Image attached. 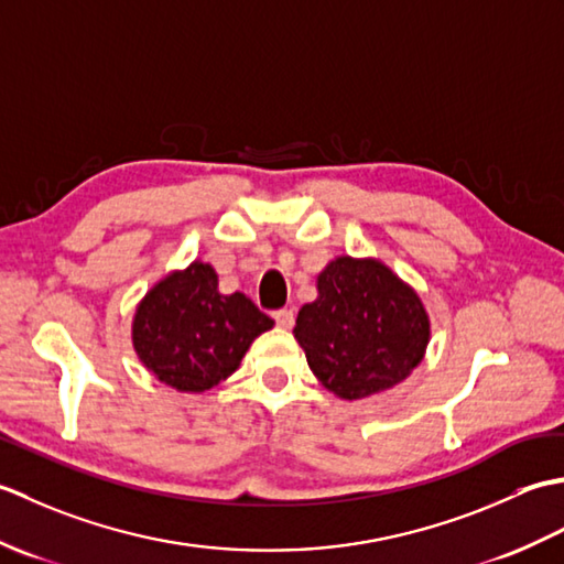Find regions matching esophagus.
Wrapping results in <instances>:
<instances>
[{
	"mask_svg": "<svg viewBox=\"0 0 564 564\" xmlns=\"http://www.w3.org/2000/svg\"><path fill=\"white\" fill-rule=\"evenodd\" d=\"M273 319H275V325H279V327L289 329V327H293V322H295V313H293V310H289V307H283V310H275V313H273Z\"/></svg>",
	"mask_w": 564,
	"mask_h": 564,
	"instance_id": "esophagus-1",
	"label": "esophagus"
}]
</instances>
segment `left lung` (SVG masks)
<instances>
[{
	"instance_id": "1",
	"label": "left lung",
	"mask_w": 564,
	"mask_h": 564,
	"mask_svg": "<svg viewBox=\"0 0 564 564\" xmlns=\"http://www.w3.org/2000/svg\"><path fill=\"white\" fill-rule=\"evenodd\" d=\"M317 301L297 313L293 334L327 390L364 400L398 386L422 361L426 310L380 261L339 257L317 275Z\"/></svg>"
}]
</instances>
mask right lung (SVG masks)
Segmentation results:
<instances>
[{
	"mask_svg": "<svg viewBox=\"0 0 564 564\" xmlns=\"http://www.w3.org/2000/svg\"><path fill=\"white\" fill-rule=\"evenodd\" d=\"M273 319L245 293L223 295L210 263L166 275L140 303L133 344L154 376L182 392H203L232 376L249 344Z\"/></svg>",
	"mask_w": 564,
	"mask_h": 564,
	"instance_id": "right-lung-1",
	"label": "right lung"
}]
</instances>
